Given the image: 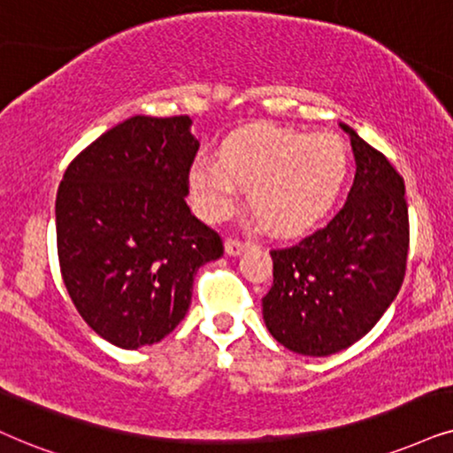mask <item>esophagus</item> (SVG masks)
Listing matches in <instances>:
<instances>
[{"label":"esophagus","mask_w":453,"mask_h":453,"mask_svg":"<svg viewBox=\"0 0 453 453\" xmlns=\"http://www.w3.org/2000/svg\"><path fill=\"white\" fill-rule=\"evenodd\" d=\"M244 246H246V242H240V240H236V238H227L226 240V253L230 257H238L244 250Z\"/></svg>","instance_id":"esophagus-1"}]
</instances>
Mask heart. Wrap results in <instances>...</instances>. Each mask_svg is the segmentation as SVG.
Masks as SVG:
<instances>
[{
    "label": "heart",
    "mask_w": 453,
    "mask_h": 453,
    "mask_svg": "<svg viewBox=\"0 0 453 453\" xmlns=\"http://www.w3.org/2000/svg\"><path fill=\"white\" fill-rule=\"evenodd\" d=\"M349 175L351 154L339 135L253 123L223 137L219 158H194L188 188L194 207L209 221L232 215L240 188H249L257 219L278 236H296L336 207Z\"/></svg>",
    "instance_id": "1"
}]
</instances>
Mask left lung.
Listing matches in <instances>:
<instances>
[{
    "label": "left lung",
    "instance_id": "obj_1",
    "mask_svg": "<svg viewBox=\"0 0 453 453\" xmlns=\"http://www.w3.org/2000/svg\"><path fill=\"white\" fill-rule=\"evenodd\" d=\"M341 129L357 163L347 204L299 244L272 250L273 284L263 296L269 334L309 357L339 353L374 328L402 288L408 257L402 175L355 129Z\"/></svg>",
    "mask_w": 453,
    "mask_h": 453
}]
</instances>
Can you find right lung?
Masks as SVG:
<instances>
[{
  "label": "right lung",
  "instance_id": "obj_1",
  "mask_svg": "<svg viewBox=\"0 0 453 453\" xmlns=\"http://www.w3.org/2000/svg\"><path fill=\"white\" fill-rule=\"evenodd\" d=\"M190 117L135 114L68 165L56 196L60 272L88 326L121 349L163 341L186 318L198 267L221 238L186 204L198 150Z\"/></svg>",
  "mask_w": 453,
  "mask_h": 453
}]
</instances>
